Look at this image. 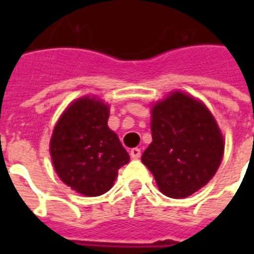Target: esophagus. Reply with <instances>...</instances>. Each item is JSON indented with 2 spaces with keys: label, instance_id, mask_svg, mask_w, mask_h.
Wrapping results in <instances>:
<instances>
[{
  "label": "esophagus",
  "instance_id": "obj_1",
  "mask_svg": "<svg viewBox=\"0 0 254 254\" xmlns=\"http://www.w3.org/2000/svg\"><path fill=\"white\" fill-rule=\"evenodd\" d=\"M130 156L133 159H138L141 156V149L140 148H132L130 149Z\"/></svg>",
  "mask_w": 254,
  "mask_h": 254
}]
</instances>
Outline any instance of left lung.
<instances>
[{"instance_id":"1","label":"left lung","mask_w":254,"mask_h":254,"mask_svg":"<svg viewBox=\"0 0 254 254\" xmlns=\"http://www.w3.org/2000/svg\"><path fill=\"white\" fill-rule=\"evenodd\" d=\"M151 111L152 143L141 162L163 194L185 198L218 171L224 152L222 132L205 105L181 91L156 102Z\"/></svg>"}]
</instances>
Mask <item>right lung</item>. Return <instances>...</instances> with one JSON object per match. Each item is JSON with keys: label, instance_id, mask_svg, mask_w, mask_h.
Wrapping results in <instances>:
<instances>
[{"label": "right lung", "instance_id": "1", "mask_svg": "<svg viewBox=\"0 0 254 254\" xmlns=\"http://www.w3.org/2000/svg\"><path fill=\"white\" fill-rule=\"evenodd\" d=\"M110 109L98 98L74 100L60 117L50 140L58 177L80 194L100 196L116 181L129 154L107 127Z\"/></svg>", "mask_w": 254, "mask_h": 254}]
</instances>
